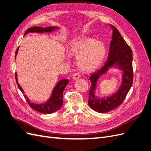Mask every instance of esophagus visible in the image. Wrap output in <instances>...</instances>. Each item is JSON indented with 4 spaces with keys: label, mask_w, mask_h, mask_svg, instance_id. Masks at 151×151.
<instances>
[{
    "label": "esophagus",
    "mask_w": 151,
    "mask_h": 151,
    "mask_svg": "<svg viewBox=\"0 0 151 151\" xmlns=\"http://www.w3.org/2000/svg\"><path fill=\"white\" fill-rule=\"evenodd\" d=\"M80 78V74L79 73H74V74H73V79L76 80V79H79Z\"/></svg>",
    "instance_id": "obj_1"
}]
</instances>
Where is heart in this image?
I'll return each mask as SVG.
<instances>
[{
  "mask_svg": "<svg viewBox=\"0 0 151 151\" xmlns=\"http://www.w3.org/2000/svg\"><path fill=\"white\" fill-rule=\"evenodd\" d=\"M72 55L78 56L77 65L81 70L91 72L101 64L106 55L104 44L90 37H85L76 41L70 48Z\"/></svg>",
  "mask_w": 151,
  "mask_h": 151,
  "instance_id": "obj_1",
  "label": "heart"
}]
</instances>
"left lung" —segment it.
<instances>
[{
  "label": "left lung",
  "mask_w": 151,
  "mask_h": 151,
  "mask_svg": "<svg viewBox=\"0 0 151 151\" xmlns=\"http://www.w3.org/2000/svg\"><path fill=\"white\" fill-rule=\"evenodd\" d=\"M111 28L113 29L112 40L107 60L100 69L93 73L89 78L91 86L89 92L88 104L91 108L98 113H106L120 106L124 101L133 83V57L132 49L115 27L112 26ZM114 65H117L123 71L121 87L116 93L110 97L98 100L94 95L96 82L100 75L106 73L109 68Z\"/></svg>",
  "instance_id": "8db88e82"
}]
</instances>
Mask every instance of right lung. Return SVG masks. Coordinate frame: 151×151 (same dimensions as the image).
Masks as SVG:
<instances>
[{"instance_id": "right-lung-1", "label": "right lung", "mask_w": 151, "mask_h": 151, "mask_svg": "<svg viewBox=\"0 0 151 151\" xmlns=\"http://www.w3.org/2000/svg\"><path fill=\"white\" fill-rule=\"evenodd\" d=\"M55 29H58L57 27L55 26H50L47 27V28H43V27H39V26H35V27H31L30 28H28L25 32L24 35L28 33H43V32H51L53 31ZM18 49H19V47H17L16 51V55L15 58L16 57V55L17 53ZM16 77V83L17 84L18 88L21 90L22 94H24L23 89L21 88L20 85L17 83V74H15ZM68 79H62L57 84L55 87L53 88L52 94L51 97L48 100V101L43 104H35L33 103H31L28 98L24 94V96L25 97L26 101L28 102L29 106L33 108L35 110L37 111L38 112L45 113V114H50L55 112L58 111L59 109L61 108L63 104V90L65 88V87L68 84Z\"/></svg>"}]
</instances>
